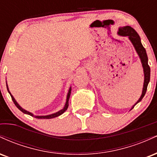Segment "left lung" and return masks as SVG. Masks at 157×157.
Listing matches in <instances>:
<instances>
[{
  "label": "left lung",
  "mask_w": 157,
  "mask_h": 157,
  "mask_svg": "<svg viewBox=\"0 0 157 157\" xmlns=\"http://www.w3.org/2000/svg\"><path fill=\"white\" fill-rule=\"evenodd\" d=\"M118 35L121 36H128V37L129 40L131 41L132 44L134 45L135 49H136V52H137L138 55L140 56V60H141L142 64V67H143L144 75H145L143 89H142V93L140 98L139 99V100L136 102V103L132 107V109H134V106L136 105L139 102L141 101L142 98L145 96V93H146L147 85H148L149 81H150L151 68L148 63H147V56L146 54V51H145V48L143 47V46H142L141 40H140V37L137 34V32L135 31L132 27L127 26L124 27H120V28L119 29Z\"/></svg>",
  "instance_id": "obj_1"
}]
</instances>
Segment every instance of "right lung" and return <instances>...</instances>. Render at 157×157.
I'll return each instance as SVG.
<instances>
[{"mask_svg":"<svg viewBox=\"0 0 157 157\" xmlns=\"http://www.w3.org/2000/svg\"><path fill=\"white\" fill-rule=\"evenodd\" d=\"M6 87H7V90H8V91H9V93H10V94L11 97H12V101H13L14 103H15V105H16V107H17V109H18L20 110V111H22L23 113H26V114L30 115V116L34 117H35V118H37V119H52V118L57 117L60 116V115L62 114V113H63L65 112V111H66V110H67L68 107V100H69L70 94H71V88H70L69 90H68V95H67V98H66V105H65L64 108H63V109L62 110H60V111H58V112H57V113H53V114L47 115V116H35V115L32 114V113L29 112V111H26V110H24L23 109H22V108H21V106H20V105H18V104H17V102L15 101V98H14L13 96H12V95L11 94V93L10 92V91H9V89H8V86H7V85H6Z\"/></svg>","mask_w":157,"mask_h":157,"instance_id":"1","label":"right lung"}]
</instances>
